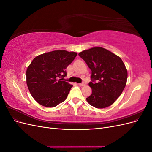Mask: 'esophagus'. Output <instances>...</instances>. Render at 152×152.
<instances>
[{"label":"esophagus","instance_id":"obj_1","mask_svg":"<svg viewBox=\"0 0 152 152\" xmlns=\"http://www.w3.org/2000/svg\"><path fill=\"white\" fill-rule=\"evenodd\" d=\"M86 85V82H82V83H81V84H79V86H82V87L85 86Z\"/></svg>","mask_w":152,"mask_h":152}]
</instances>
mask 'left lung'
I'll use <instances>...</instances> for the list:
<instances>
[{"label": "left lung", "instance_id": "obj_1", "mask_svg": "<svg viewBox=\"0 0 152 152\" xmlns=\"http://www.w3.org/2000/svg\"><path fill=\"white\" fill-rule=\"evenodd\" d=\"M92 71L89 86L92 94L87 102L96 108L112 105L126 85L127 70L121 58L102 47L92 48L79 53Z\"/></svg>", "mask_w": 152, "mask_h": 152}]
</instances>
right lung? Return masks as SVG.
<instances>
[{"label":"right lung","mask_w":152,"mask_h":152,"mask_svg":"<svg viewBox=\"0 0 152 152\" xmlns=\"http://www.w3.org/2000/svg\"><path fill=\"white\" fill-rule=\"evenodd\" d=\"M77 53L56 50L36 56L26 72V84L32 97L40 104L54 107L65 101L72 85L59 78L66 75L65 69Z\"/></svg>","instance_id":"1"}]
</instances>
